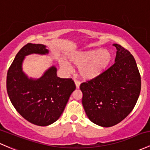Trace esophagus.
Wrapping results in <instances>:
<instances>
[{
  "label": "esophagus",
  "instance_id": "esophagus-1",
  "mask_svg": "<svg viewBox=\"0 0 150 150\" xmlns=\"http://www.w3.org/2000/svg\"><path fill=\"white\" fill-rule=\"evenodd\" d=\"M75 86H76V88H79L80 85V83L79 80H75Z\"/></svg>",
  "mask_w": 150,
  "mask_h": 150
}]
</instances>
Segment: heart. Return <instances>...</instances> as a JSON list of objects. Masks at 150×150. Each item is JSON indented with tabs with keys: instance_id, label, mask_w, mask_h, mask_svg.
Wrapping results in <instances>:
<instances>
[{
	"instance_id": "heart-1",
	"label": "heart",
	"mask_w": 150,
	"mask_h": 150,
	"mask_svg": "<svg viewBox=\"0 0 150 150\" xmlns=\"http://www.w3.org/2000/svg\"><path fill=\"white\" fill-rule=\"evenodd\" d=\"M71 62L78 66H82L80 72L86 79H94L100 76L110 65L113 59L112 54L109 51L98 48L83 52H76L70 55ZM64 68L69 69L68 63L61 62Z\"/></svg>"
}]
</instances>
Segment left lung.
Returning <instances> with one entry per match:
<instances>
[{"label":"left lung","instance_id":"8db88e82","mask_svg":"<svg viewBox=\"0 0 150 150\" xmlns=\"http://www.w3.org/2000/svg\"><path fill=\"white\" fill-rule=\"evenodd\" d=\"M113 46L117 50L114 64L80 86L86 115L103 127L124 120L134 108L141 91V76L133 55L121 45Z\"/></svg>","mask_w":150,"mask_h":150}]
</instances>
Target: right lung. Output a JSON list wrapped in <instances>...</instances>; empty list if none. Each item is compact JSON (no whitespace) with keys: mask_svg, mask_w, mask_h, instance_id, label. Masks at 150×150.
Masks as SVG:
<instances>
[{"mask_svg":"<svg viewBox=\"0 0 150 150\" xmlns=\"http://www.w3.org/2000/svg\"><path fill=\"white\" fill-rule=\"evenodd\" d=\"M33 53L45 54L48 50L40 44L28 43L22 47L8 70L6 88L11 102L22 117L31 124L45 127L59 119L75 85L72 78L57 76L54 67L39 79H29L21 65L24 57Z\"/></svg>","mask_w":150,"mask_h":150,"instance_id":"1","label":"right lung"}]
</instances>
